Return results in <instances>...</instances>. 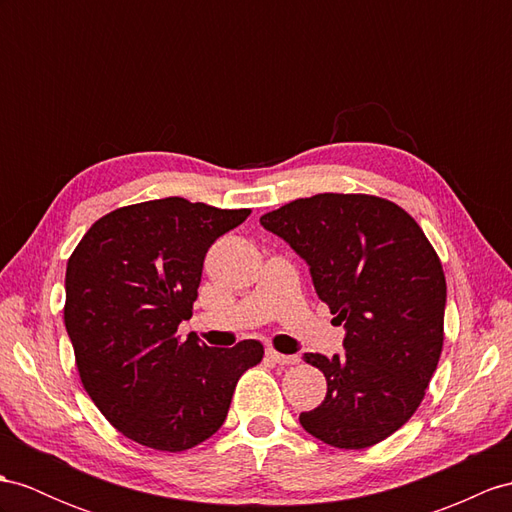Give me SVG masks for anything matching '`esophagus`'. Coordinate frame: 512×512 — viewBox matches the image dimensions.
<instances>
[{"mask_svg":"<svg viewBox=\"0 0 512 512\" xmlns=\"http://www.w3.org/2000/svg\"><path fill=\"white\" fill-rule=\"evenodd\" d=\"M267 356L273 360V363H278V365H297L299 363V356L280 354L276 350H267Z\"/></svg>","mask_w":512,"mask_h":512,"instance_id":"34e87169","label":"esophagus"}]
</instances>
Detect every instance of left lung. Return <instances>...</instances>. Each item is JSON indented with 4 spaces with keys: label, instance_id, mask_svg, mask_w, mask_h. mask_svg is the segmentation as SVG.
I'll use <instances>...</instances> for the list:
<instances>
[{
    "label": "left lung",
    "instance_id": "obj_1",
    "mask_svg": "<svg viewBox=\"0 0 512 512\" xmlns=\"http://www.w3.org/2000/svg\"><path fill=\"white\" fill-rule=\"evenodd\" d=\"M302 256L315 291L345 326V354H304L328 393L299 415L339 450L371 447L413 417L443 350L445 273L404 208L376 195L319 193L260 217Z\"/></svg>",
    "mask_w": 512,
    "mask_h": 512
}]
</instances>
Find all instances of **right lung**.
<instances>
[{
    "label": "right lung",
    "instance_id": "obj_1",
    "mask_svg": "<svg viewBox=\"0 0 512 512\" xmlns=\"http://www.w3.org/2000/svg\"><path fill=\"white\" fill-rule=\"evenodd\" d=\"M252 210L184 197L123 206L97 219L67 263L65 326L86 393L123 436L160 452L210 439L263 345L180 341L208 247Z\"/></svg>",
    "mask_w": 512,
    "mask_h": 512
}]
</instances>
